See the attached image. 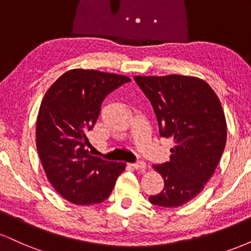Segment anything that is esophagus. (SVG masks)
I'll use <instances>...</instances> for the list:
<instances>
[{"mask_svg":"<svg viewBox=\"0 0 251 251\" xmlns=\"http://www.w3.org/2000/svg\"><path fill=\"white\" fill-rule=\"evenodd\" d=\"M132 168L135 169V170H145L146 169V163L144 162V160H138L137 163H133L132 164Z\"/></svg>","mask_w":251,"mask_h":251,"instance_id":"34e87169","label":"esophagus"}]
</instances>
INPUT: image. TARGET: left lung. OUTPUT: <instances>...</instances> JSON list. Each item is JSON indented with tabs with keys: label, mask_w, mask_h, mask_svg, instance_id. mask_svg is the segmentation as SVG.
<instances>
[{
	"label": "left lung",
	"mask_w": 251,
	"mask_h": 251,
	"mask_svg": "<svg viewBox=\"0 0 251 251\" xmlns=\"http://www.w3.org/2000/svg\"><path fill=\"white\" fill-rule=\"evenodd\" d=\"M157 117L159 134L174 139L170 162L153 165L164 189L152 204L176 208L195 198L214 175L226 142L221 101L204 80L172 74L134 76Z\"/></svg>",
	"instance_id": "left-lung-1"
}]
</instances>
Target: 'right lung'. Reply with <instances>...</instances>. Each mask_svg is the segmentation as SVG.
Here are the masks:
<instances>
[{
    "label": "right lung",
    "instance_id": "right-lung-1",
    "mask_svg": "<svg viewBox=\"0 0 251 251\" xmlns=\"http://www.w3.org/2000/svg\"><path fill=\"white\" fill-rule=\"evenodd\" d=\"M129 81L119 74L72 70L43 97L36 122L37 152L48 180L71 203H101L125 170V163L91 155L86 133L96 125L103 99Z\"/></svg>",
    "mask_w": 251,
    "mask_h": 251
}]
</instances>
